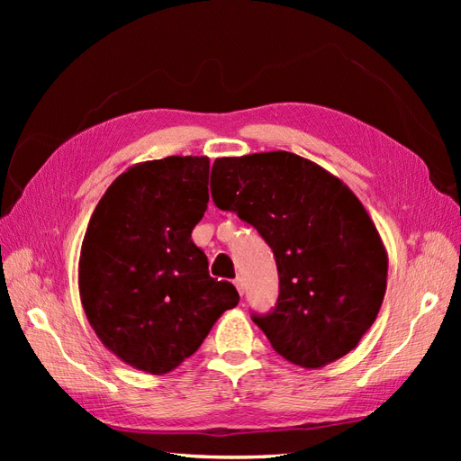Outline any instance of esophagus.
Here are the masks:
<instances>
[{
  "instance_id": "1",
  "label": "esophagus",
  "mask_w": 461,
  "mask_h": 461,
  "mask_svg": "<svg viewBox=\"0 0 461 461\" xmlns=\"http://www.w3.org/2000/svg\"><path fill=\"white\" fill-rule=\"evenodd\" d=\"M234 286H236V290L240 292V294H244L246 285H244V278H242V276H236V278H234Z\"/></svg>"
}]
</instances>
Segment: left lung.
<instances>
[{
    "mask_svg": "<svg viewBox=\"0 0 461 461\" xmlns=\"http://www.w3.org/2000/svg\"><path fill=\"white\" fill-rule=\"evenodd\" d=\"M212 198L273 249L278 300L254 323L303 369L352 352L384 300L388 254L364 203L339 176L290 151L217 158Z\"/></svg>",
    "mask_w": 461,
    "mask_h": 461,
    "instance_id": "8db88e82",
    "label": "left lung"
}]
</instances>
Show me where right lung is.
I'll use <instances>...</instances> for the list:
<instances>
[{"label":"right lung","instance_id":"obj_1","mask_svg":"<svg viewBox=\"0 0 461 461\" xmlns=\"http://www.w3.org/2000/svg\"><path fill=\"white\" fill-rule=\"evenodd\" d=\"M207 180L205 156L136 163L90 217L78 259L82 308L107 350L138 371L176 369L240 300L229 281L209 276L192 242Z\"/></svg>","mask_w":461,"mask_h":461}]
</instances>
